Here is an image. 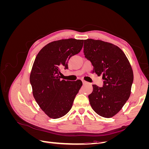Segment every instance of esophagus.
<instances>
[{
	"label": "esophagus",
	"instance_id": "esophagus-1",
	"mask_svg": "<svg viewBox=\"0 0 149 149\" xmlns=\"http://www.w3.org/2000/svg\"><path fill=\"white\" fill-rule=\"evenodd\" d=\"M82 82H83V84H87V83H88L86 81H85L84 80H82Z\"/></svg>",
	"mask_w": 149,
	"mask_h": 149
}]
</instances>
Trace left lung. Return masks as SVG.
<instances>
[{
  "instance_id": "obj_1",
  "label": "left lung",
  "mask_w": 149,
  "mask_h": 149,
  "mask_svg": "<svg viewBox=\"0 0 149 149\" xmlns=\"http://www.w3.org/2000/svg\"><path fill=\"white\" fill-rule=\"evenodd\" d=\"M85 58L94 67L93 72L102 75L103 86L93 84L88 96L90 104L96 113L106 118L118 113L130 95L134 80L132 67L121 49L99 40L84 42Z\"/></svg>"
}]
</instances>
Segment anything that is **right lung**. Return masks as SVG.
Here are the masks:
<instances>
[{
  "mask_svg": "<svg viewBox=\"0 0 149 149\" xmlns=\"http://www.w3.org/2000/svg\"><path fill=\"white\" fill-rule=\"evenodd\" d=\"M83 40L63 39L45 46L35 58L30 76L33 95L49 118L58 119L71 109L76 95L83 84L60 79V69L68 68L70 58L81 50Z\"/></svg>",
  "mask_w": 149,
  "mask_h": 149,
  "instance_id": "right-lung-1",
  "label": "right lung"
}]
</instances>
